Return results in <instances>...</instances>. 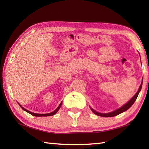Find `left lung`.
<instances>
[{"mask_svg": "<svg viewBox=\"0 0 149 149\" xmlns=\"http://www.w3.org/2000/svg\"><path fill=\"white\" fill-rule=\"evenodd\" d=\"M142 83H143V81H142ZM142 83L140 85V88H139V90L137 91V93L134 95V96L132 98V99L129 101V102L125 104V105H123L122 107H120V108L116 109L115 111H114L113 112H111V113H98L95 111L93 110L92 108H91V110L92 111L93 113L95 114V115H98V116H102V117H113V116H115L116 115H119V114L123 113V111H127L128 109L130 108V107L132 106V104H133L135 102V100H136L138 95L139 93H140V90H141V87H142Z\"/></svg>", "mask_w": 149, "mask_h": 149, "instance_id": "8db88e82", "label": "left lung"}]
</instances>
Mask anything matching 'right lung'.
Wrapping results in <instances>:
<instances>
[{"label": "right lung", "mask_w": 149, "mask_h": 149, "mask_svg": "<svg viewBox=\"0 0 149 149\" xmlns=\"http://www.w3.org/2000/svg\"><path fill=\"white\" fill-rule=\"evenodd\" d=\"M61 104H62V102H61V104H59V106L58 107V108H57L55 111H53V112H52V113H47V114H38V113H32V112L29 111H28V110L26 109L25 108H24V107H22L21 105H20V104H19V105H20V106L22 107V109L24 110V111H26V112L29 113V114H31V115H33V116H52V115H55V114H56L57 112L58 111V110L59 109L60 107H61Z\"/></svg>", "instance_id": "right-lung-1"}]
</instances>
